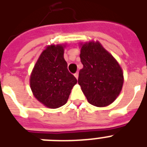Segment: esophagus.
<instances>
[{"instance_id":"obj_1","label":"esophagus","mask_w":147,"mask_h":147,"mask_svg":"<svg viewBox=\"0 0 147 147\" xmlns=\"http://www.w3.org/2000/svg\"><path fill=\"white\" fill-rule=\"evenodd\" d=\"M74 76H75V77H76V78L78 79V71L74 74Z\"/></svg>"}]
</instances>
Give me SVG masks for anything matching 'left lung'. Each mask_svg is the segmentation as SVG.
Listing matches in <instances>:
<instances>
[{
	"label": "left lung",
	"mask_w": 147,
	"mask_h": 147,
	"mask_svg": "<svg viewBox=\"0 0 147 147\" xmlns=\"http://www.w3.org/2000/svg\"><path fill=\"white\" fill-rule=\"evenodd\" d=\"M80 59L83 68L78 82L88 101L96 107L111 105L123 86V71L118 62L98 42L83 44Z\"/></svg>",
	"instance_id": "8db88e82"
}]
</instances>
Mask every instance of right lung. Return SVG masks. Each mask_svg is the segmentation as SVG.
Listing matches in <instances>:
<instances>
[{"label": "right lung", "mask_w": 147, "mask_h": 147, "mask_svg": "<svg viewBox=\"0 0 147 147\" xmlns=\"http://www.w3.org/2000/svg\"><path fill=\"white\" fill-rule=\"evenodd\" d=\"M62 45L47 47L38 59L30 76V88L35 98L49 108H58L69 99L77 83L67 69Z\"/></svg>", "instance_id": "add662e5"}]
</instances>
